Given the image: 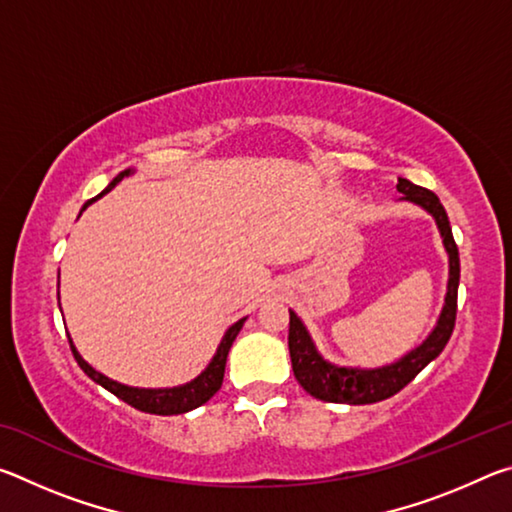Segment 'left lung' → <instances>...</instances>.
<instances>
[{
	"mask_svg": "<svg viewBox=\"0 0 512 512\" xmlns=\"http://www.w3.org/2000/svg\"><path fill=\"white\" fill-rule=\"evenodd\" d=\"M397 192L404 194L402 201L415 203L422 210H427L436 219L440 237H443V246L449 255V280L443 311H440L438 323L431 329L427 339L415 350L406 352L402 359L381 368H348L334 366V363L320 357L305 323L296 316V311L289 309V352L293 375H296L298 384L309 395H314L316 400L336 404H372L388 400V397L400 393L427 363H431L445 350L449 336L454 332L461 262H458V248L445 207L438 201L436 194L424 187L413 185L406 178H397Z\"/></svg>",
	"mask_w": 512,
	"mask_h": 512,
	"instance_id": "8db88e82",
	"label": "left lung"
}]
</instances>
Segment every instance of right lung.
I'll return each instance as SVG.
<instances>
[{
    "instance_id": "1",
    "label": "right lung",
    "mask_w": 512,
    "mask_h": 512,
    "mask_svg": "<svg viewBox=\"0 0 512 512\" xmlns=\"http://www.w3.org/2000/svg\"><path fill=\"white\" fill-rule=\"evenodd\" d=\"M133 171L135 169H126V171L117 173V176L112 178V183L103 189L99 196L108 194L112 187L121 183L126 176H131ZM97 198H92V201H97ZM92 201L85 203L83 210ZM244 323H246V318H241L235 325L228 327V332L223 334L219 348H216V354L212 357V361L207 363V368L201 372V375L192 381H187V384H183V386H173V388H135V386L119 384V381L101 375L99 370H94L90 363L81 357L79 350L74 348L72 339H69V348H72L74 359H76V363H79L85 375H88L92 381H97L99 386L106 388V391H110L112 395H117L119 400L131 404L133 409L144 411V413H153V415H178V413H187V411L196 409V406L205 404L216 391H219L223 384V372H225V361H228V352L232 348V343H235L237 334L241 332V327H244Z\"/></svg>"
}]
</instances>
